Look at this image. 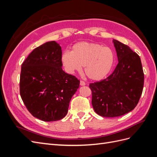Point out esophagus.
I'll list each match as a JSON object with an SVG mask.
<instances>
[{
    "label": "esophagus",
    "mask_w": 157,
    "mask_h": 157,
    "mask_svg": "<svg viewBox=\"0 0 157 157\" xmlns=\"http://www.w3.org/2000/svg\"><path fill=\"white\" fill-rule=\"evenodd\" d=\"M80 86H84V85H86V83H85V82H84L83 80H80Z\"/></svg>",
    "instance_id": "34e87169"
}]
</instances>
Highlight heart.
Here are the masks:
<instances>
[{
  "label": "heart",
  "instance_id": "1",
  "mask_svg": "<svg viewBox=\"0 0 157 157\" xmlns=\"http://www.w3.org/2000/svg\"><path fill=\"white\" fill-rule=\"evenodd\" d=\"M61 61L66 72L74 74L84 73L93 80H100L107 77L115 61L113 50L107 46L88 42H80L72 47L71 52L65 50L61 56Z\"/></svg>",
  "mask_w": 157,
  "mask_h": 157
}]
</instances>
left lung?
<instances>
[{
	"mask_svg": "<svg viewBox=\"0 0 157 157\" xmlns=\"http://www.w3.org/2000/svg\"><path fill=\"white\" fill-rule=\"evenodd\" d=\"M118 63L105 79L89 86L92 104L98 115L104 117L124 115L134 109L143 92L144 73L141 59L128 46L113 40Z\"/></svg>",
	"mask_w": 157,
	"mask_h": 157,
	"instance_id": "8db88e82",
	"label": "left lung"
}]
</instances>
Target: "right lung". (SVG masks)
<instances>
[{
	"label": "right lung",
	"mask_w": 157,
	"mask_h": 157,
	"mask_svg": "<svg viewBox=\"0 0 157 157\" xmlns=\"http://www.w3.org/2000/svg\"><path fill=\"white\" fill-rule=\"evenodd\" d=\"M61 46L47 42L33 50L21 65L20 92L31 115L45 122L62 119L80 80L65 73Z\"/></svg>",
	"instance_id": "obj_1"
}]
</instances>
